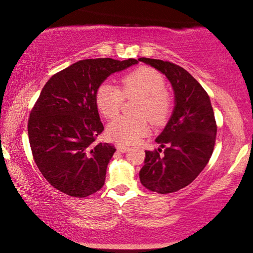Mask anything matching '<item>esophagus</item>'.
Returning <instances> with one entry per match:
<instances>
[{
	"label": "esophagus",
	"instance_id": "1",
	"mask_svg": "<svg viewBox=\"0 0 253 253\" xmlns=\"http://www.w3.org/2000/svg\"><path fill=\"white\" fill-rule=\"evenodd\" d=\"M115 146H116V149H118V152H120V153H126L129 151V147H126V146H124V145L116 144Z\"/></svg>",
	"mask_w": 253,
	"mask_h": 253
}]
</instances>
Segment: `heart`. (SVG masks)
Listing matches in <instances>:
<instances>
[{
  "label": "heart",
  "instance_id": "b5f03b06",
  "mask_svg": "<svg viewBox=\"0 0 253 253\" xmlns=\"http://www.w3.org/2000/svg\"><path fill=\"white\" fill-rule=\"evenodd\" d=\"M123 92L112 82L101 83L96 92V104L99 112L113 118L120 112L124 95L141 96L137 113L140 116L120 115L107 126L108 138L121 145H132L149 133L148 120L162 123L171 111V99L166 92V81L159 72L151 67H139L122 79Z\"/></svg>",
  "mask_w": 253,
  "mask_h": 253
}]
</instances>
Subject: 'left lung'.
<instances>
[{
	"label": "left lung",
	"mask_w": 253,
	"mask_h": 253,
	"mask_svg": "<svg viewBox=\"0 0 253 253\" xmlns=\"http://www.w3.org/2000/svg\"><path fill=\"white\" fill-rule=\"evenodd\" d=\"M138 60L166 75L174 93L171 118L155 139L160 148L146 151L139 178L152 192L173 193L195 180L210 160L217 134L214 113L206 90L186 69L170 61Z\"/></svg>",
	"instance_id": "left-lung-1"
}]
</instances>
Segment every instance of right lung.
Listing matches in <instances>:
<instances>
[{"label":"right lung","mask_w":253,"mask_h":253,"mask_svg":"<svg viewBox=\"0 0 253 253\" xmlns=\"http://www.w3.org/2000/svg\"><path fill=\"white\" fill-rule=\"evenodd\" d=\"M138 63L112 58L80 60L45 83L29 115L28 138L36 166L54 188L85 197L104 186L116 149L107 142H94L104 131L96 92L109 75Z\"/></svg>","instance_id":"add662e5"}]
</instances>
